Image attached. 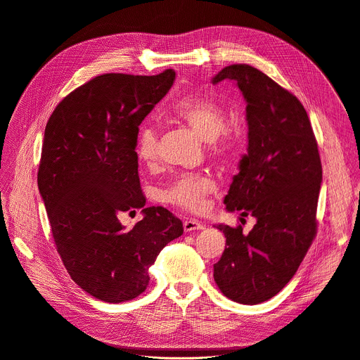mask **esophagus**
Listing matches in <instances>:
<instances>
[{
    "mask_svg": "<svg viewBox=\"0 0 360 360\" xmlns=\"http://www.w3.org/2000/svg\"><path fill=\"white\" fill-rule=\"evenodd\" d=\"M203 228H205V225H203V224H200L198 219H192V218H189V219H186V221L184 222V229H185V232L200 231V229H203Z\"/></svg>",
    "mask_w": 360,
    "mask_h": 360,
    "instance_id": "esophagus-1",
    "label": "esophagus"
}]
</instances>
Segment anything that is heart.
I'll return each mask as SVG.
<instances>
[{
	"label": "heart",
	"instance_id": "b5f03b06",
	"mask_svg": "<svg viewBox=\"0 0 360 360\" xmlns=\"http://www.w3.org/2000/svg\"><path fill=\"white\" fill-rule=\"evenodd\" d=\"M172 121L188 125L200 139L210 143L217 157L229 153L238 142L232 129L225 127L226 114L210 98H185L174 102L167 110ZM136 157L145 165L158 161V131L152 122H143L136 136ZM217 191L215 181L205 174H185L178 176L165 191L164 199L191 212H200L207 207V199Z\"/></svg>",
	"mask_w": 360,
	"mask_h": 360
}]
</instances>
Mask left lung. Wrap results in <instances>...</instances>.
Returning <instances> with one entry per match:
<instances>
[{
  "label": "left lung",
  "instance_id": "8db88e82",
  "mask_svg": "<svg viewBox=\"0 0 360 360\" xmlns=\"http://www.w3.org/2000/svg\"><path fill=\"white\" fill-rule=\"evenodd\" d=\"M221 81L240 89L248 124V152L224 203L256 224L246 235L240 225L215 226L226 245L214 279L231 300L258 304L293 278L316 235L322 164L309 117L293 94L246 64L225 67L212 84Z\"/></svg>",
  "mask_w": 360,
  "mask_h": 360
}]
</instances>
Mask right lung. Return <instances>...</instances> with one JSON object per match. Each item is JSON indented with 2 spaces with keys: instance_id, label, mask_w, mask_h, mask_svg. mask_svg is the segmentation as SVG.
Here are the masks:
<instances>
[{
  "instance_id": "obj_1",
  "label": "right lung",
  "mask_w": 360,
  "mask_h": 360,
  "mask_svg": "<svg viewBox=\"0 0 360 360\" xmlns=\"http://www.w3.org/2000/svg\"><path fill=\"white\" fill-rule=\"evenodd\" d=\"M174 81V70L99 75L67 95L46 122L38 189L64 266L99 300L141 295L149 266L184 233L168 210L145 208L135 152L141 122ZM138 209L144 218L127 230L117 217Z\"/></svg>"
}]
</instances>
